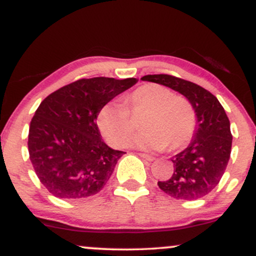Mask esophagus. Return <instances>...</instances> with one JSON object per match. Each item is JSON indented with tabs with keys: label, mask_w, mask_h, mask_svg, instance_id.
Here are the masks:
<instances>
[{
	"label": "esophagus",
	"mask_w": 256,
	"mask_h": 256,
	"mask_svg": "<svg viewBox=\"0 0 256 256\" xmlns=\"http://www.w3.org/2000/svg\"><path fill=\"white\" fill-rule=\"evenodd\" d=\"M138 155H140V158H143L144 160L146 161H154L155 158L152 156V155H148V154H144V152H138Z\"/></svg>",
	"instance_id": "esophagus-1"
}]
</instances>
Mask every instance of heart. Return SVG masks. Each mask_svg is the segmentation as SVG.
Masks as SVG:
<instances>
[{"mask_svg": "<svg viewBox=\"0 0 256 256\" xmlns=\"http://www.w3.org/2000/svg\"><path fill=\"white\" fill-rule=\"evenodd\" d=\"M143 132L134 137L128 146L152 150L184 148L192 140L196 128V113L189 100L174 96L162 85L148 83L128 94L124 106L107 104L98 114V125L106 140L122 146L134 131L132 116L144 114Z\"/></svg>", "mask_w": 256, "mask_h": 256, "instance_id": "b5f03b06", "label": "heart"}]
</instances>
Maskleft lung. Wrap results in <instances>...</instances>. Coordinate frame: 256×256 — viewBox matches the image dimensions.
<instances>
[{
    "mask_svg": "<svg viewBox=\"0 0 256 256\" xmlns=\"http://www.w3.org/2000/svg\"><path fill=\"white\" fill-rule=\"evenodd\" d=\"M142 80L178 91L192 104L196 128L190 144L171 160L174 166L168 180L158 188L178 200H198L210 194L224 174L231 154L230 120L218 98L200 85L168 74H148Z\"/></svg>",
    "mask_w": 256,
    "mask_h": 256,
    "instance_id": "left-lung-1",
    "label": "left lung"
}]
</instances>
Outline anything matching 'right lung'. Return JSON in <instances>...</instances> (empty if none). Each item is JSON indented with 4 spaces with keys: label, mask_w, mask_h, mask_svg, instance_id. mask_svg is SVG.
<instances>
[{
    "label": "right lung",
    "mask_w": 256,
    "mask_h": 256,
    "mask_svg": "<svg viewBox=\"0 0 256 256\" xmlns=\"http://www.w3.org/2000/svg\"><path fill=\"white\" fill-rule=\"evenodd\" d=\"M136 83V78L79 79L43 100L31 120L28 146L37 177L55 198L101 192L125 152L104 142L98 114Z\"/></svg>",
    "instance_id": "right-lung-1"
}]
</instances>
